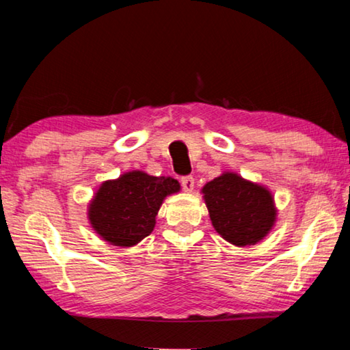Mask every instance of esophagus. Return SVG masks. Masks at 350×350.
<instances>
[{
    "label": "esophagus",
    "instance_id": "esophagus-1",
    "mask_svg": "<svg viewBox=\"0 0 350 350\" xmlns=\"http://www.w3.org/2000/svg\"><path fill=\"white\" fill-rule=\"evenodd\" d=\"M180 185L185 191H193V189H195V179L191 176H184L180 179Z\"/></svg>",
    "mask_w": 350,
    "mask_h": 350
}]
</instances>
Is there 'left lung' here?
<instances>
[{"instance_id":"1","label":"left lung","mask_w":350,"mask_h":350,"mask_svg":"<svg viewBox=\"0 0 350 350\" xmlns=\"http://www.w3.org/2000/svg\"><path fill=\"white\" fill-rule=\"evenodd\" d=\"M202 193L213 228L229 243L254 245L273 228V196L264 187L234 173H223L207 182Z\"/></svg>"}]
</instances>
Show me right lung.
Listing matches in <instances>:
<instances>
[{
    "label": "right lung",
    "mask_w": 350,
    "mask_h": 350,
    "mask_svg": "<svg viewBox=\"0 0 350 350\" xmlns=\"http://www.w3.org/2000/svg\"><path fill=\"white\" fill-rule=\"evenodd\" d=\"M179 190V182L173 177H155L143 171L103 182L88 211L91 226L103 241L132 247L152 232L161 202Z\"/></svg>",
    "instance_id": "obj_1"
}]
</instances>
